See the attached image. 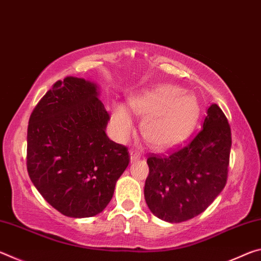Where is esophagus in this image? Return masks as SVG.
Listing matches in <instances>:
<instances>
[{
    "instance_id": "34e87169",
    "label": "esophagus",
    "mask_w": 261,
    "mask_h": 261,
    "mask_svg": "<svg viewBox=\"0 0 261 261\" xmlns=\"http://www.w3.org/2000/svg\"><path fill=\"white\" fill-rule=\"evenodd\" d=\"M140 159V154L137 153L136 151H130V161L131 162H136Z\"/></svg>"
}]
</instances>
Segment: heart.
Segmentation results:
<instances>
[{
  "mask_svg": "<svg viewBox=\"0 0 261 261\" xmlns=\"http://www.w3.org/2000/svg\"><path fill=\"white\" fill-rule=\"evenodd\" d=\"M127 108L144 116L140 124L143 138L152 148L165 151L188 138L199 118L200 105L196 96L168 84L147 88L127 99ZM124 105L117 103L113 124L121 139L131 134L134 121Z\"/></svg>",
  "mask_w": 261,
  "mask_h": 261,
  "instance_id": "b5f03b06",
  "label": "heart"
}]
</instances>
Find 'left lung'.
<instances>
[{
	"label": "left lung",
	"mask_w": 261,
	"mask_h": 261,
	"mask_svg": "<svg viewBox=\"0 0 261 261\" xmlns=\"http://www.w3.org/2000/svg\"><path fill=\"white\" fill-rule=\"evenodd\" d=\"M230 147L227 117L218 105H211L202 130L187 146L148 156L144 196L149 211L169 223L202 213L226 185Z\"/></svg>",
	"instance_id": "obj_1"
}]
</instances>
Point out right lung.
Returning <instances> with one entry per match:
<instances>
[{"label": "right lung", "mask_w": 261, "mask_h": 261, "mask_svg": "<svg viewBox=\"0 0 261 261\" xmlns=\"http://www.w3.org/2000/svg\"><path fill=\"white\" fill-rule=\"evenodd\" d=\"M99 96L96 83L65 77L29 121L30 178L48 204L74 219L106 208L130 161L127 148L106 134L109 115Z\"/></svg>", "instance_id": "right-lung-1"}]
</instances>
